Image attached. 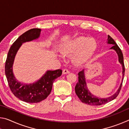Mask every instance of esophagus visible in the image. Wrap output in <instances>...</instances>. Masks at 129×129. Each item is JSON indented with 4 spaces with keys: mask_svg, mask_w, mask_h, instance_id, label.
Returning <instances> with one entry per match:
<instances>
[{
    "mask_svg": "<svg viewBox=\"0 0 129 129\" xmlns=\"http://www.w3.org/2000/svg\"><path fill=\"white\" fill-rule=\"evenodd\" d=\"M69 73V71L67 69H64L62 71V74H64H64H68Z\"/></svg>",
    "mask_w": 129,
    "mask_h": 129,
    "instance_id": "obj_1",
    "label": "esophagus"
}]
</instances>
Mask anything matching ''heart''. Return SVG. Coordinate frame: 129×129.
<instances>
[{
    "label": "heart",
    "mask_w": 129,
    "mask_h": 129,
    "mask_svg": "<svg viewBox=\"0 0 129 129\" xmlns=\"http://www.w3.org/2000/svg\"><path fill=\"white\" fill-rule=\"evenodd\" d=\"M97 44L94 39L80 36L68 41L62 44L61 52L66 56H72L76 64H81L90 58L97 49ZM60 57L62 56L57 53Z\"/></svg>",
    "instance_id": "b5f03b06"
}]
</instances>
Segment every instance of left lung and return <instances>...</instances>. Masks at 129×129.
I'll return each mask as SVG.
<instances>
[{
  "instance_id": "left-lung-1",
  "label": "left lung",
  "mask_w": 129,
  "mask_h": 129,
  "mask_svg": "<svg viewBox=\"0 0 129 129\" xmlns=\"http://www.w3.org/2000/svg\"><path fill=\"white\" fill-rule=\"evenodd\" d=\"M107 43L109 44L113 45V46L110 48V49H113L116 52L118 56V61L122 65V78L121 81V83L120 84L119 88L118 89L116 92L112 95L109 96V97L106 98H100L98 97L97 96L93 95L91 94L90 91L88 90V87L86 85L85 76L84 69L80 71L78 73V81L76 84L75 86V92L76 94L79 98L80 100L84 104L89 105L93 106H97L105 104L108 102L112 101L118 95L123 82L124 75H125V65L123 62V56L121 49L119 48L118 45L115 42V41L108 35V41Z\"/></svg>"
}]
</instances>
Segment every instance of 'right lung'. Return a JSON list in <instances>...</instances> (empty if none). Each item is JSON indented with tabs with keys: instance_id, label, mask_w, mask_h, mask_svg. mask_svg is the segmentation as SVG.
Listing matches in <instances>:
<instances>
[{
	"instance_id": "right-lung-1",
	"label": "right lung",
	"mask_w": 129,
	"mask_h": 129,
	"mask_svg": "<svg viewBox=\"0 0 129 129\" xmlns=\"http://www.w3.org/2000/svg\"><path fill=\"white\" fill-rule=\"evenodd\" d=\"M41 30L33 28L19 36L11 47L5 64V74L11 90L17 99L28 103H38L46 99L51 93L54 80L62 74L61 69L47 71L36 82L28 84L19 81L15 77L13 64L17 51L23 43L38 39Z\"/></svg>"
}]
</instances>
